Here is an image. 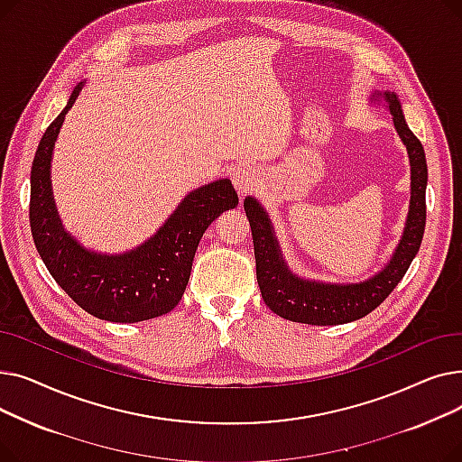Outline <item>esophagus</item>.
<instances>
[{"label":"esophagus","mask_w":462,"mask_h":462,"mask_svg":"<svg viewBox=\"0 0 462 462\" xmlns=\"http://www.w3.org/2000/svg\"><path fill=\"white\" fill-rule=\"evenodd\" d=\"M258 168L253 166V164H237L234 168L232 172V181H234V187L239 194H245L247 190H251L256 181H258Z\"/></svg>","instance_id":"1"}]
</instances>
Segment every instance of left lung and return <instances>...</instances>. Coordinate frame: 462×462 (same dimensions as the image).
Segmentation results:
<instances>
[{"label": "left lung", "mask_w": 462, "mask_h": 462, "mask_svg": "<svg viewBox=\"0 0 462 462\" xmlns=\"http://www.w3.org/2000/svg\"><path fill=\"white\" fill-rule=\"evenodd\" d=\"M385 101L393 114V124L402 138L410 166H411V199L406 228L401 244L385 265V270L374 275L373 279L359 284H319L298 279L288 272L282 258L279 256L277 239L273 237L270 218L254 199H245L244 208L249 218L253 232V245L256 258V279L262 298L279 317L312 324V326H337L346 324L367 317L401 282L408 272L411 260L418 254L425 221V189H427V161L423 145L418 136L406 125L401 103L395 93H383Z\"/></svg>", "instance_id": "1"}]
</instances>
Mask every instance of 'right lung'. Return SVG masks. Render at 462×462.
I'll use <instances>...</instances> for the list:
<instances>
[{
	"label": "right lung",
	"instance_id": "obj_1",
	"mask_svg": "<svg viewBox=\"0 0 462 462\" xmlns=\"http://www.w3.org/2000/svg\"><path fill=\"white\" fill-rule=\"evenodd\" d=\"M82 89H72L67 106L44 131L32 164L30 225L35 247L65 294L93 317L133 324L172 310L189 282L192 258L215 218L237 206L230 180H218L187 194L159 232L138 249L103 256L82 249L63 232L51 187V159L65 114Z\"/></svg>",
	"mask_w": 462,
	"mask_h": 462
}]
</instances>
